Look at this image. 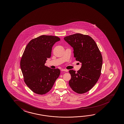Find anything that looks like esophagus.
Wrapping results in <instances>:
<instances>
[{
	"instance_id": "1",
	"label": "esophagus",
	"mask_w": 124,
	"mask_h": 124,
	"mask_svg": "<svg viewBox=\"0 0 124 124\" xmlns=\"http://www.w3.org/2000/svg\"><path fill=\"white\" fill-rule=\"evenodd\" d=\"M61 71H65V72H68V70L67 69H62L61 70Z\"/></svg>"
}]
</instances>
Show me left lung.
<instances>
[{
  "mask_svg": "<svg viewBox=\"0 0 124 124\" xmlns=\"http://www.w3.org/2000/svg\"><path fill=\"white\" fill-rule=\"evenodd\" d=\"M64 39L73 48L74 57L82 63L79 70H70L69 85L77 93L89 91L101 75L102 57L95 41L91 37L77 33L65 37Z\"/></svg>",
  "mask_w": 124,
  "mask_h": 124,
  "instance_id": "obj_1",
  "label": "left lung"
}]
</instances>
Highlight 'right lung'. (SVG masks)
<instances>
[{
  "instance_id": "right-lung-1",
  "label": "right lung",
  "mask_w": 124,
  "mask_h": 124,
  "mask_svg": "<svg viewBox=\"0 0 124 124\" xmlns=\"http://www.w3.org/2000/svg\"><path fill=\"white\" fill-rule=\"evenodd\" d=\"M59 41L58 37L43 35L31 40L25 48L21 69L25 83L35 93H48L60 74L59 69L45 65L47 59L51 57L53 45Z\"/></svg>"
}]
</instances>
